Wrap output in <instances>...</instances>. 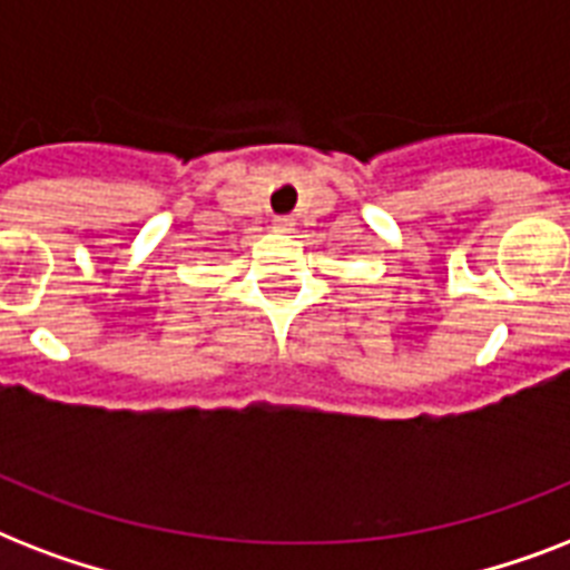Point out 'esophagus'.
Returning <instances> with one entry per match:
<instances>
[{"label":"esophagus","instance_id":"obj_1","mask_svg":"<svg viewBox=\"0 0 570 570\" xmlns=\"http://www.w3.org/2000/svg\"><path fill=\"white\" fill-rule=\"evenodd\" d=\"M275 230L277 233H293L295 230V218H293V215H277V218H275Z\"/></svg>","mask_w":570,"mask_h":570}]
</instances>
